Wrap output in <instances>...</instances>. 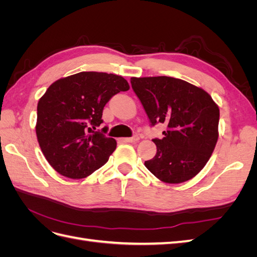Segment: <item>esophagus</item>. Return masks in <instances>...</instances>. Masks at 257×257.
Listing matches in <instances>:
<instances>
[{
  "label": "esophagus",
  "instance_id": "esophagus-1",
  "mask_svg": "<svg viewBox=\"0 0 257 257\" xmlns=\"http://www.w3.org/2000/svg\"><path fill=\"white\" fill-rule=\"evenodd\" d=\"M121 141L124 143H137L139 141V137L133 136V137H128V138H122Z\"/></svg>",
  "mask_w": 257,
  "mask_h": 257
}]
</instances>
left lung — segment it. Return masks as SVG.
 Segmentation results:
<instances>
[{
	"label": "left lung",
	"mask_w": 257,
	"mask_h": 257,
	"mask_svg": "<svg viewBox=\"0 0 257 257\" xmlns=\"http://www.w3.org/2000/svg\"><path fill=\"white\" fill-rule=\"evenodd\" d=\"M151 125L164 123L157 154L145 166L165 183H182L205 167L219 138L220 109L201 88L167 76L132 77Z\"/></svg>",
	"instance_id": "obj_1"
}]
</instances>
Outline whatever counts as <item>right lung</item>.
Returning <instances> with one entry per match:
<instances>
[{"mask_svg": "<svg viewBox=\"0 0 257 257\" xmlns=\"http://www.w3.org/2000/svg\"><path fill=\"white\" fill-rule=\"evenodd\" d=\"M122 76L81 72L54 81L37 104L36 136L46 160L60 175L82 179L102 167L116 142L96 127L104 106L127 91Z\"/></svg>", "mask_w": 257, "mask_h": 257, "instance_id": "right-lung-1", "label": "right lung"}]
</instances>
